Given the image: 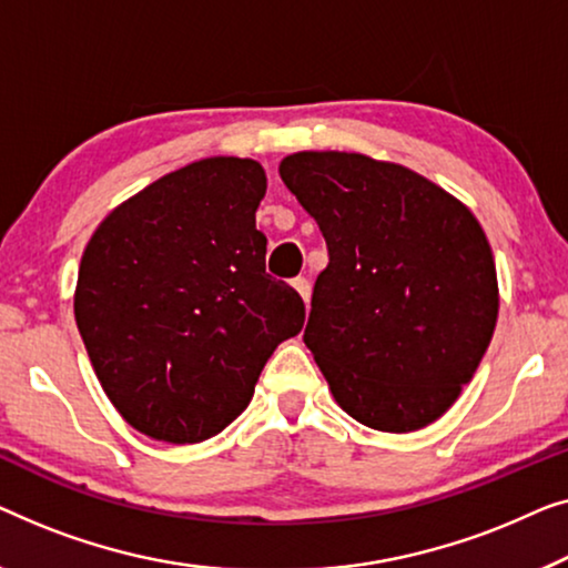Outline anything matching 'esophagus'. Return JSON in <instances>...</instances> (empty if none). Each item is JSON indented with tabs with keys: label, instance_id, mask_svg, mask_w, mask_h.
<instances>
[{
	"label": "esophagus",
	"instance_id": "1",
	"mask_svg": "<svg viewBox=\"0 0 568 568\" xmlns=\"http://www.w3.org/2000/svg\"><path fill=\"white\" fill-rule=\"evenodd\" d=\"M293 287H295V291H298V295H301L303 301H306V306H308V301H311V283H308V277H295Z\"/></svg>",
	"mask_w": 568,
	"mask_h": 568
}]
</instances>
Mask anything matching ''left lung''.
<instances>
[{
    "label": "left lung",
    "mask_w": 568,
    "mask_h": 568,
    "mask_svg": "<svg viewBox=\"0 0 568 568\" xmlns=\"http://www.w3.org/2000/svg\"><path fill=\"white\" fill-rule=\"evenodd\" d=\"M281 178L329 250L303 342L334 398L381 433L427 427L474 378L497 326L484 229L417 172L363 154L301 151Z\"/></svg>",
    "instance_id": "1"
}]
</instances>
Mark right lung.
<instances>
[{"label":"right lung","instance_id":"obj_1","mask_svg":"<svg viewBox=\"0 0 568 568\" xmlns=\"http://www.w3.org/2000/svg\"><path fill=\"white\" fill-rule=\"evenodd\" d=\"M252 159L213 156L118 205L87 244L74 316L105 394L162 443H201L246 409L262 367L301 332L303 298L265 273Z\"/></svg>","mask_w":568,"mask_h":568}]
</instances>
